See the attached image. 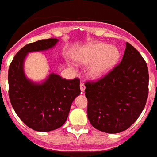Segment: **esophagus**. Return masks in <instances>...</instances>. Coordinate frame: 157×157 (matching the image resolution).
Listing matches in <instances>:
<instances>
[{
  "label": "esophagus",
  "instance_id": "34e87169",
  "mask_svg": "<svg viewBox=\"0 0 157 157\" xmlns=\"http://www.w3.org/2000/svg\"><path fill=\"white\" fill-rule=\"evenodd\" d=\"M85 88H86V87H85L84 83L82 82L81 83H80V90H81V92H82V93H83V92H84Z\"/></svg>",
  "mask_w": 157,
  "mask_h": 157
}]
</instances>
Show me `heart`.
Segmentation results:
<instances>
[{
  "label": "heart",
  "mask_w": 157,
  "mask_h": 157,
  "mask_svg": "<svg viewBox=\"0 0 157 157\" xmlns=\"http://www.w3.org/2000/svg\"><path fill=\"white\" fill-rule=\"evenodd\" d=\"M119 57L120 51L117 48L105 43H96L83 48L76 58L82 64H89L96 60L91 66L90 73L93 78H100L116 66Z\"/></svg>",
  "instance_id": "obj_1"
}]
</instances>
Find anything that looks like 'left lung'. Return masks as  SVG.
Returning a JSON list of instances; mask_svg holds the SVG:
<instances>
[{"label": "left lung", "mask_w": 157, "mask_h": 157, "mask_svg": "<svg viewBox=\"0 0 157 157\" xmlns=\"http://www.w3.org/2000/svg\"><path fill=\"white\" fill-rule=\"evenodd\" d=\"M148 81L146 61L126 42L118 65L96 81L85 82L87 117L92 126L110 134L127 130L145 107Z\"/></svg>", "instance_id": "8db88e82"}]
</instances>
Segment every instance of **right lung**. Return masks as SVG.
Listing matches in <instances>:
<instances>
[{
	"mask_svg": "<svg viewBox=\"0 0 157 157\" xmlns=\"http://www.w3.org/2000/svg\"><path fill=\"white\" fill-rule=\"evenodd\" d=\"M57 39L40 40L21 48L11 61L8 72L9 96L15 113L28 127L46 132L61 127L68 117L75 98L80 94V79L62 78L50 74L41 84L27 79L23 61L30 52L51 48Z\"/></svg>",
	"mask_w": 157,
	"mask_h": 157,
	"instance_id": "add662e5",
	"label": "right lung"
}]
</instances>
